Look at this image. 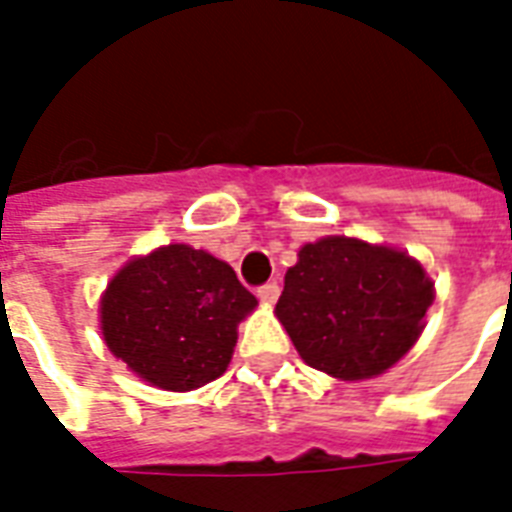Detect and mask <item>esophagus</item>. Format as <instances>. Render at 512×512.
Here are the masks:
<instances>
[{
  "label": "esophagus",
  "instance_id": "obj_1",
  "mask_svg": "<svg viewBox=\"0 0 512 512\" xmlns=\"http://www.w3.org/2000/svg\"><path fill=\"white\" fill-rule=\"evenodd\" d=\"M279 292H282V287H279V284L268 282V284H263V287H257V298L271 306V303H276V298H279Z\"/></svg>",
  "mask_w": 512,
  "mask_h": 512
}]
</instances>
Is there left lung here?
I'll return each mask as SVG.
<instances>
[{
  "mask_svg": "<svg viewBox=\"0 0 512 512\" xmlns=\"http://www.w3.org/2000/svg\"><path fill=\"white\" fill-rule=\"evenodd\" d=\"M432 298L429 276L405 252L327 236L300 249L276 317L311 368L360 381L411 349Z\"/></svg>",
  "mask_w": 512,
  "mask_h": 512,
  "instance_id": "left-lung-1",
  "label": "left lung"
}]
</instances>
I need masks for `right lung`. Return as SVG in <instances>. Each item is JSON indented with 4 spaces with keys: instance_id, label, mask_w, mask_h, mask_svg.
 Segmentation results:
<instances>
[{
    "instance_id": "obj_1",
    "label": "right lung",
    "mask_w": 512,
    "mask_h": 512,
    "mask_svg": "<svg viewBox=\"0 0 512 512\" xmlns=\"http://www.w3.org/2000/svg\"><path fill=\"white\" fill-rule=\"evenodd\" d=\"M257 298L204 249L169 244L123 265L101 298L109 351L152 386L187 392L225 373Z\"/></svg>"
}]
</instances>
